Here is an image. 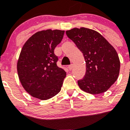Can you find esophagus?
<instances>
[{
    "label": "esophagus",
    "instance_id": "obj_1",
    "mask_svg": "<svg viewBox=\"0 0 130 130\" xmlns=\"http://www.w3.org/2000/svg\"><path fill=\"white\" fill-rule=\"evenodd\" d=\"M73 64H70V65L68 66V69L70 70H72V69H73Z\"/></svg>",
    "mask_w": 130,
    "mask_h": 130
}]
</instances>
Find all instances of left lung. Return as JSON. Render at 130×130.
Masks as SVG:
<instances>
[{"label": "left lung", "mask_w": 130, "mask_h": 130, "mask_svg": "<svg viewBox=\"0 0 130 130\" xmlns=\"http://www.w3.org/2000/svg\"><path fill=\"white\" fill-rule=\"evenodd\" d=\"M66 33L81 51L86 62L85 77L77 81L79 88L94 95L106 92L120 72V60L115 49L92 29L73 28Z\"/></svg>", "instance_id": "left-lung-1"}]
</instances>
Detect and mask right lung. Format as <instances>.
<instances>
[{
	"label": "right lung",
	"mask_w": 130,
	"mask_h": 130,
	"mask_svg": "<svg viewBox=\"0 0 130 130\" xmlns=\"http://www.w3.org/2000/svg\"><path fill=\"white\" fill-rule=\"evenodd\" d=\"M64 30H43L27 40L21 51L17 70L23 88L32 97L50 99L60 91L66 72L57 66L54 50Z\"/></svg>",
	"instance_id": "right-lung-1"
}]
</instances>
